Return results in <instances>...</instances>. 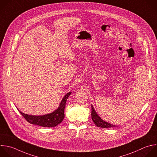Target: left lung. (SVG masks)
Instances as JSON below:
<instances>
[{
    "label": "left lung",
    "mask_w": 157,
    "mask_h": 157,
    "mask_svg": "<svg viewBox=\"0 0 157 157\" xmlns=\"http://www.w3.org/2000/svg\"><path fill=\"white\" fill-rule=\"evenodd\" d=\"M92 107V112H91V116H92V119L94 124L97 126L102 128H115L116 127L115 125L112 124L108 122H106L105 121L102 120L100 117L97 114L96 112L95 111L94 107L91 106Z\"/></svg>",
    "instance_id": "1"
}]
</instances>
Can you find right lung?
I'll return each instance as SVG.
<instances>
[{"label": "right lung", "mask_w": 157, "mask_h": 157, "mask_svg": "<svg viewBox=\"0 0 157 157\" xmlns=\"http://www.w3.org/2000/svg\"><path fill=\"white\" fill-rule=\"evenodd\" d=\"M71 94V92L67 93L62 100V101L58 109L51 113L42 116H33L25 114L20 111V113L22 115L25 119L31 124L46 128H52L56 126L60 123H62L63 120L64 119V110L65 108L66 101L68 97Z\"/></svg>", "instance_id": "right-lung-1"}]
</instances>
